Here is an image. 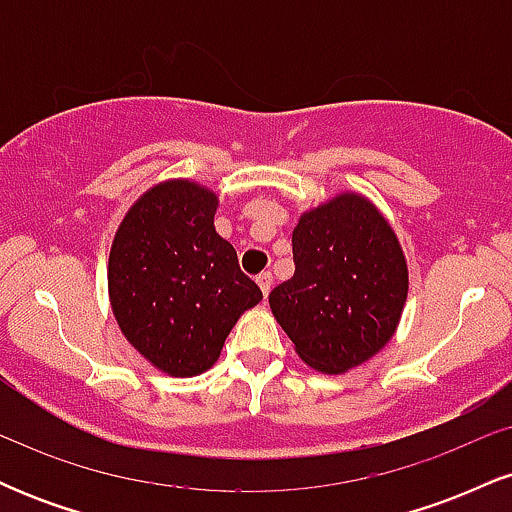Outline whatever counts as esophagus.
<instances>
[{
  "mask_svg": "<svg viewBox=\"0 0 512 512\" xmlns=\"http://www.w3.org/2000/svg\"><path fill=\"white\" fill-rule=\"evenodd\" d=\"M272 272H262L260 276H257V286H260L264 296H269V291H272Z\"/></svg>",
  "mask_w": 512,
  "mask_h": 512,
  "instance_id": "1",
  "label": "esophagus"
}]
</instances>
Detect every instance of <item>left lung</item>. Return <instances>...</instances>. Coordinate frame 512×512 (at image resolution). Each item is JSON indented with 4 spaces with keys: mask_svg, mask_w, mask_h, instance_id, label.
Returning a JSON list of instances; mask_svg holds the SVG:
<instances>
[{
    "mask_svg": "<svg viewBox=\"0 0 512 512\" xmlns=\"http://www.w3.org/2000/svg\"><path fill=\"white\" fill-rule=\"evenodd\" d=\"M296 272L269 308L305 366L349 373L395 337L409 267L395 228L361 192H339L303 211L293 228Z\"/></svg>",
    "mask_w": 512,
    "mask_h": 512,
    "instance_id": "1",
    "label": "left lung"
}]
</instances>
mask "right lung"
Masks as SVG:
<instances>
[{"label": "right lung", "mask_w": 512, "mask_h": 512, "mask_svg": "<svg viewBox=\"0 0 512 512\" xmlns=\"http://www.w3.org/2000/svg\"><path fill=\"white\" fill-rule=\"evenodd\" d=\"M219 195L187 178L156 182L117 226L108 298L125 339L170 378L219 361L240 315L262 291L214 228Z\"/></svg>", "instance_id": "right-lung-1"}]
</instances>
